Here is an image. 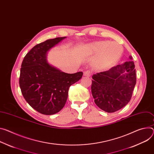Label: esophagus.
Returning <instances> with one entry per match:
<instances>
[{
    "label": "esophagus",
    "mask_w": 154,
    "mask_h": 154,
    "mask_svg": "<svg viewBox=\"0 0 154 154\" xmlns=\"http://www.w3.org/2000/svg\"><path fill=\"white\" fill-rule=\"evenodd\" d=\"M83 75L86 77H90L91 76V72L90 71H86L83 72Z\"/></svg>",
    "instance_id": "obj_1"
}]
</instances>
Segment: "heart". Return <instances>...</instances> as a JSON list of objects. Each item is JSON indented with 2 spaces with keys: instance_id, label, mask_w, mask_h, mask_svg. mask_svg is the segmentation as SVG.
I'll return each instance as SVG.
<instances>
[{
  "instance_id": "heart-1",
  "label": "heart",
  "mask_w": 154,
  "mask_h": 154,
  "mask_svg": "<svg viewBox=\"0 0 154 154\" xmlns=\"http://www.w3.org/2000/svg\"><path fill=\"white\" fill-rule=\"evenodd\" d=\"M87 47L90 54H96L94 65L99 69H105L116 62L123 53L121 45L109 41L94 42Z\"/></svg>"
}]
</instances>
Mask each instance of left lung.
I'll return each instance as SVG.
<instances>
[{
	"label": "left lung",
	"mask_w": 154,
	"mask_h": 154,
	"mask_svg": "<svg viewBox=\"0 0 154 154\" xmlns=\"http://www.w3.org/2000/svg\"><path fill=\"white\" fill-rule=\"evenodd\" d=\"M130 61L92 76L91 93L94 103L106 112H114L130 101L136 83V69Z\"/></svg>",
	"instance_id": "8db88e82"
}]
</instances>
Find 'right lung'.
I'll use <instances>...</instances> for the list:
<instances>
[{"label":"right lung","instance_id":"right-lung-1","mask_svg":"<svg viewBox=\"0 0 154 154\" xmlns=\"http://www.w3.org/2000/svg\"><path fill=\"white\" fill-rule=\"evenodd\" d=\"M66 37L48 39L26 54L20 70V87L23 96L33 109L44 115L58 113L64 106L69 88L83 72L67 74L47 61L48 51Z\"/></svg>","mask_w":154,"mask_h":154}]
</instances>
